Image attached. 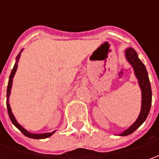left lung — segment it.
<instances>
[{"label": "left lung", "instance_id": "obj_1", "mask_svg": "<svg viewBox=\"0 0 159 159\" xmlns=\"http://www.w3.org/2000/svg\"><path fill=\"white\" fill-rule=\"evenodd\" d=\"M125 57H126L127 61L134 67L135 75H136L138 80H139V85H140L141 89H142L143 100H142V110H141V113L138 117L137 120L128 129H126L124 133L120 134L121 136H125V135H128L132 133H134L145 121V119H147L149 112H150V106H151V97H152L148 72L146 70L144 64L138 58L136 51L131 48H127L125 50Z\"/></svg>", "mask_w": 159, "mask_h": 159}]
</instances>
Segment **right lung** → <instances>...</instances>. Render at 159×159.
Listing matches in <instances>:
<instances>
[{
    "label": "right lung",
    "mask_w": 159,
    "mask_h": 159,
    "mask_svg": "<svg viewBox=\"0 0 159 159\" xmlns=\"http://www.w3.org/2000/svg\"><path fill=\"white\" fill-rule=\"evenodd\" d=\"M19 57H20V54L16 57V59H17V60H16L15 65H14V68L12 69V70H11V73H10V75H9V83H8V87H7V108H8V113H9V119H10L11 122L14 124V125H15L16 127H17V128H18V129L23 133V134H25V136H27V137H30V138H33V139H45V138L49 137L50 135H52L55 132H52V133H46V134H39L29 133V132L26 131L25 128H23L21 125H19V124L16 122L15 117L13 116V114H12V112H11V109H10V106H9V95H10V90H11V86H12L13 77H14V75H15L16 70V68H17V61H18V59H19Z\"/></svg>",
    "instance_id": "1"
}]
</instances>
